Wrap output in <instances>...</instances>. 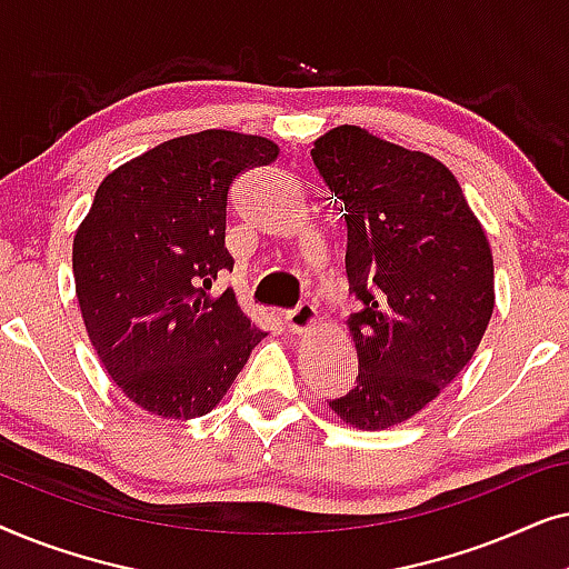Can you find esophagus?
I'll list each match as a JSON object with an SVG mask.
<instances>
[{
    "instance_id": "esophagus-1",
    "label": "esophagus",
    "mask_w": 569,
    "mask_h": 569,
    "mask_svg": "<svg viewBox=\"0 0 569 569\" xmlns=\"http://www.w3.org/2000/svg\"><path fill=\"white\" fill-rule=\"evenodd\" d=\"M316 318H318V313H316V308L310 306V302H298V306L284 313V323H287V329H290V331L302 333L316 323Z\"/></svg>"
}]
</instances>
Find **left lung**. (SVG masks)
Segmentation results:
<instances>
[{
	"label": "left lung",
	"mask_w": 569,
	"mask_h": 569,
	"mask_svg": "<svg viewBox=\"0 0 569 569\" xmlns=\"http://www.w3.org/2000/svg\"><path fill=\"white\" fill-rule=\"evenodd\" d=\"M347 222L357 380L331 399L360 430L422 411L477 352L495 308L487 236L456 176L425 152L337 127L310 150ZM333 201V204H337Z\"/></svg>",
	"instance_id": "8db88e82"
}]
</instances>
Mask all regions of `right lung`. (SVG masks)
I'll list each match as a JSON object with an SVG mask.
<instances>
[{"label": "right lung", "mask_w": 569, "mask_h": 569, "mask_svg": "<svg viewBox=\"0 0 569 569\" xmlns=\"http://www.w3.org/2000/svg\"><path fill=\"white\" fill-rule=\"evenodd\" d=\"M279 154L263 137L209 129L152 147L106 176L74 236L82 321L116 386L168 419L212 411L263 331L236 292L224 248L228 193Z\"/></svg>", "instance_id": "add662e5"}]
</instances>
